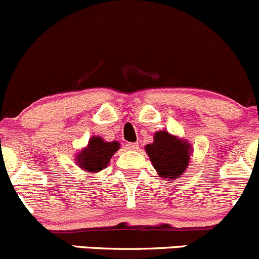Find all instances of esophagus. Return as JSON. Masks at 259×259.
I'll list each match as a JSON object with an SVG mask.
<instances>
[{
    "mask_svg": "<svg viewBox=\"0 0 259 259\" xmlns=\"http://www.w3.org/2000/svg\"><path fill=\"white\" fill-rule=\"evenodd\" d=\"M127 148L131 149V151H136V149H138V143L137 142L127 143Z\"/></svg>",
    "mask_w": 259,
    "mask_h": 259,
    "instance_id": "esophagus-1",
    "label": "esophagus"
}]
</instances>
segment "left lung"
I'll return each mask as SVG.
<instances>
[{
	"mask_svg": "<svg viewBox=\"0 0 259 259\" xmlns=\"http://www.w3.org/2000/svg\"><path fill=\"white\" fill-rule=\"evenodd\" d=\"M145 149L159 177L169 182L182 177L188 168L191 145L167 131L154 133L153 143L146 146Z\"/></svg>",
	"mask_w": 259,
	"mask_h": 259,
	"instance_id": "left-lung-1",
	"label": "left lung"
}]
</instances>
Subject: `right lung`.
Listing matches in <instances>:
<instances>
[{"label":"right lung","instance_id":"right-lung-1","mask_svg":"<svg viewBox=\"0 0 259 259\" xmlns=\"http://www.w3.org/2000/svg\"><path fill=\"white\" fill-rule=\"evenodd\" d=\"M119 143L117 141L106 142L100 136L91 137L89 145L82 149L76 157V163L90 175L97 173L107 167L111 157L118 151Z\"/></svg>","mask_w":259,"mask_h":259}]
</instances>
